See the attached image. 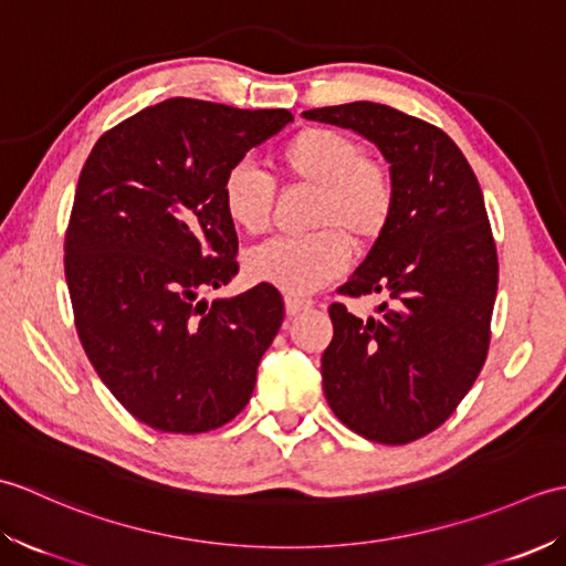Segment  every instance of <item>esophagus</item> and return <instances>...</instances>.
<instances>
[{"label": "esophagus", "instance_id": "1", "mask_svg": "<svg viewBox=\"0 0 566 566\" xmlns=\"http://www.w3.org/2000/svg\"><path fill=\"white\" fill-rule=\"evenodd\" d=\"M311 306H314V302H311V298H304V296H286L284 298L286 316H298L302 311H308Z\"/></svg>", "mask_w": 566, "mask_h": 566}]
</instances>
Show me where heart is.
I'll use <instances>...</instances> for the list:
<instances>
[{
  "label": "heart",
  "instance_id": "heart-1",
  "mask_svg": "<svg viewBox=\"0 0 566 566\" xmlns=\"http://www.w3.org/2000/svg\"><path fill=\"white\" fill-rule=\"evenodd\" d=\"M276 175L314 187L308 226L314 233L272 238L245 255L250 280L286 294H311L338 276L355 248H369L387 231L396 207L389 167L367 158L363 143L343 130L308 126L274 150ZM274 182L255 165L235 163L221 179V207L238 231L260 235L272 219Z\"/></svg>",
  "mask_w": 566,
  "mask_h": 566
}]
</instances>
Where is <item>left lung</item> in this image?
<instances>
[{
	"label": "left lung",
	"mask_w": 566,
	"mask_h": 566,
	"mask_svg": "<svg viewBox=\"0 0 566 566\" xmlns=\"http://www.w3.org/2000/svg\"><path fill=\"white\" fill-rule=\"evenodd\" d=\"M375 143L396 187L391 223L340 294H381L375 318L328 308V406L357 436L406 444L452 416L484 367L499 258L482 189L440 128L387 104L304 112Z\"/></svg>",
	"instance_id": "1"
}]
</instances>
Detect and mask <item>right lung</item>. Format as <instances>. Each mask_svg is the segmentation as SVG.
Masks as SVG:
<instances>
[{
  "instance_id": "obj_1",
  "label": "right lung",
  "mask_w": 566,
  "mask_h": 566,
  "mask_svg": "<svg viewBox=\"0 0 566 566\" xmlns=\"http://www.w3.org/2000/svg\"><path fill=\"white\" fill-rule=\"evenodd\" d=\"M294 122L286 109L165 99L97 140L65 233L80 343L130 416L163 432L233 420L282 326L272 284L213 298L238 272L221 179Z\"/></svg>"
}]
</instances>
